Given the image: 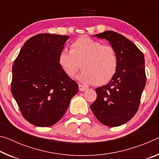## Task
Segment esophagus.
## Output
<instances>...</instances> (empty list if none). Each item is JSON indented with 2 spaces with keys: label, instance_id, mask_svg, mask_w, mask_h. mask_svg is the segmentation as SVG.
<instances>
[{
  "label": "esophagus",
  "instance_id": "esophagus-1",
  "mask_svg": "<svg viewBox=\"0 0 159 159\" xmlns=\"http://www.w3.org/2000/svg\"><path fill=\"white\" fill-rule=\"evenodd\" d=\"M79 91H80V92H83V91H85V90H87V88L80 84L79 85Z\"/></svg>",
  "mask_w": 159,
  "mask_h": 159
}]
</instances>
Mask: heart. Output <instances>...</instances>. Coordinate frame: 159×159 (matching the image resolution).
<instances>
[{
  "mask_svg": "<svg viewBox=\"0 0 159 159\" xmlns=\"http://www.w3.org/2000/svg\"><path fill=\"white\" fill-rule=\"evenodd\" d=\"M58 62L69 77L74 76L82 65L83 70L78 76L80 81L85 84L102 85L115 76L118 59L116 51L111 45L82 36L72 43L70 51H61Z\"/></svg>",
  "mask_w": 159,
  "mask_h": 159,
  "instance_id": "1",
  "label": "heart"
}]
</instances>
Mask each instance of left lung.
I'll return each instance as SVG.
<instances>
[{"label":"left lung","instance_id":"8db88e82","mask_svg":"<svg viewBox=\"0 0 159 159\" xmlns=\"http://www.w3.org/2000/svg\"><path fill=\"white\" fill-rule=\"evenodd\" d=\"M95 36L107 39L114 48L118 66L109 83L95 89L97 98L90 109L102 124L116 127L130 120L138 110L147 80L144 55L133 42L115 31Z\"/></svg>","mask_w":159,"mask_h":159}]
</instances>
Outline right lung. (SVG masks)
<instances>
[{
  "label": "right lung",
  "mask_w": 159,
  "mask_h": 159,
  "mask_svg": "<svg viewBox=\"0 0 159 159\" xmlns=\"http://www.w3.org/2000/svg\"><path fill=\"white\" fill-rule=\"evenodd\" d=\"M68 36L40 34L24 44L13 63L11 92L23 117L38 127H49L60 120L77 83L64 73L59 54Z\"/></svg>",
  "instance_id": "right-lung-1"
}]
</instances>
